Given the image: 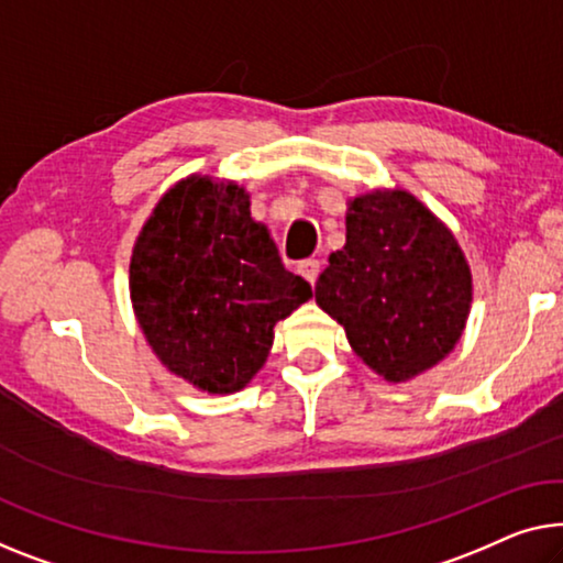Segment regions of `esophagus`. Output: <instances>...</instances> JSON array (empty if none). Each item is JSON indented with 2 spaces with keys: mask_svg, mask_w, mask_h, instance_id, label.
Listing matches in <instances>:
<instances>
[{
  "mask_svg": "<svg viewBox=\"0 0 563 563\" xmlns=\"http://www.w3.org/2000/svg\"><path fill=\"white\" fill-rule=\"evenodd\" d=\"M298 273L303 275V278L310 283V285H316V280H318V273H321V263H318V260H303V263L298 265Z\"/></svg>",
  "mask_w": 563,
  "mask_h": 563,
  "instance_id": "obj_1",
  "label": "esophagus"
}]
</instances>
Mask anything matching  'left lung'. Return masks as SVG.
Listing matches in <instances>:
<instances>
[{
    "mask_svg": "<svg viewBox=\"0 0 563 563\" xmlns=\"http://www.w3.org/2000/svg\"><path fill=\"white\" fill-rule=\"evenodd\" d=\"M316 303L354 354L391 384L438 366L473 306V273L455 234L407 189L346 201V245L329 257Z\"/></svg>",
    "mask_w": 563,
    "mask_h": 563,
    "instance_id": "1",
    "label": "left lung"
}]
</instances>
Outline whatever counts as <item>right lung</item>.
<instances>
[{
	"instance_id": "obj_1",
	"label": "right lung",
	"mask_w": 563,
	"mask_h": 563,
	"mask_svg": "<svg viewBox=\"0 0 563 563\" xmlns=\"http://www.w3.org/2000/svg\"><path fill=\"white\" fill-rule=\"evenodd\" d=\"M129 292L166 372L222 397L265 366L275 323L306 303L310 285L285 271L242 184L189 174L164 191L133 242Z\"/></svg>"
}]
</instances>
